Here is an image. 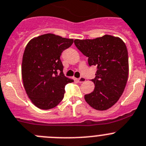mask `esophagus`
<instances>
[{
  "label": "esophagus",
  "instance_id": "1",
  "mask_svg": "<svg viewBox=\"0 0 146 146\" xmlns=\"http://www.w3.org/2000/svg\"><path fill=\"white\" fill-rule=\"evenodd\" d=\"M86 81V79L84 78V77H81L80 78L77 79V82H78L79 83H82V82H84Z\"/></svg>",
  "mask_w": 146,
  "mask_h": 146
}]
</instances>
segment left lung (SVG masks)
I'll return each mask as SVG.
<instances>
[{
  "mask_svg": "<svg viewBox=\"0 0 146 146\" xmlns=\"http://www.w3.org/2000/svg\"><path fill=\"white\" fill-rule=\"evenodd\" d=\"M74 44L88 57L90 66H96L92 92L84 95L86 102L97 110H106L120 99L128 77V54L119 37L105 35L94 39H75Z\"/></svg>",
  "mask_w": 146,
  "mask_h": 146,
  "instance_id": "left-lung-1",
  "label": "left lung"
}]
</instances>
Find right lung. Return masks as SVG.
Masks as SVG:
<instances>
[{
    "instance_id": "add662e5",
    "label": "right lung",
    "mask_w": 146,
    "mask_h": 146,
    "mask_svg": "<svg viewBox=\"0 0 146 146\" xmlns=\"http://www.w3.org/2000/svg\"><path fill=\"white\" fill-rule=\"evenodd\" d=\"M73 42L72 38L46 34L26 45L21 66L23 87L30 100L39 109L49 110L59 105L65 85L74 82L64 76L60 59L62 51Z\"/></svg>"
}]
</instances>
